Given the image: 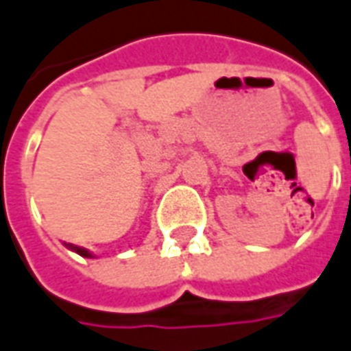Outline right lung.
I'll use <instances>...</instances> for the list:
<instances>
[{"label": "right lung", "mask_w": 351, "mask_h": 351, "mask_svg": "<svg viewBox=\"0 0 351 351\" xmlns=\"http://www.w3.org/2000/svg\"><path fill=\"white\" fill-rule=\"evenodd\" d=\"M70 249L77 252V254H82V256H90V252L85 251V249H82V247H73V245H70Z\"/></svg>", "instance_id": "1"}]
</instances>
